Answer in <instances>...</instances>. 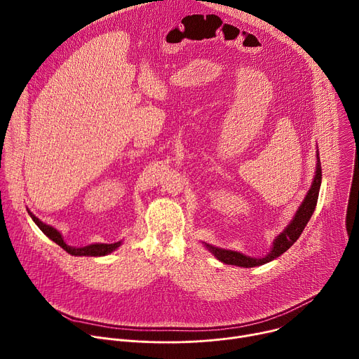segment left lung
Here are the masks:
<instances>
[{"mask_svg": "<svg viewBox=\"0 0 359 359\" xmlns=\"http://www.w3.org/2000/svg\"><path fill=\"white\" fill-rule=\"evenodd\" d=\"M321 162H320V153H318V147H317V163H316V175L311 183L310 190L306 191L302 203L299 204L298 210L295 212L292 220L288 223V226L274 238L271 250L264 257H250V255H245L240 251H233V250H227V248H220L208 243H203L206 245V248L215 255V257L224 263V264H230V266H238V267H244V269H250V267H257V266H263L266 263L273 262L274 259L280 257L283 252H285L301 236L302 230L305 229L306 223L310 222L317 201H318V193H320V186H321Z\"/></svg>", "mask_w": 359, "mask_h": 359, "instance_id": "obj_1", "label": "left lung"}]
</instances>
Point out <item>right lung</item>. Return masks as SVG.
<instances>
[{
	"instance_id": "right-lung-1",
	"label": "right lung",
	"mask_w": 359,
	"mask_h": 359,
	"mask_svg": "<svg viewBox=\"0 0 359 359\" xmlns=\"http://www.w3.org/2000/svg\"><path fill=\"white\" fill-rule=\"evenodd\" d=\"M28 210V209H27ZM28 215L31 216V219L34 220V223L39 227V230L46 236L49 237L53 241H55L60 247H62L67 252H69L71 255H75V257H78V255H89V257H102V255H108L111 254L112 251L118 250L122 244V240L121 241H116V243H93V244H89V245H83V247H72V245H68L65 241H64V237L62 234L53 226L49 224H45L43 222H41L35 215H32L29 210H28Z\"/></svg>"
}]
</instances>
